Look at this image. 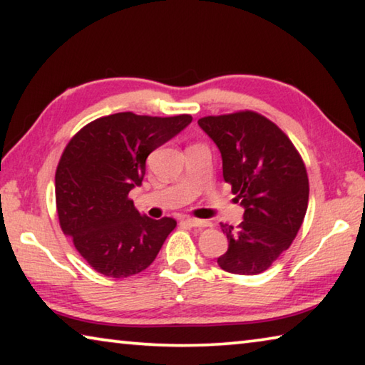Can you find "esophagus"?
<instances>
[{"label":"esophagus","instance_id":"1","mask_svg":"<svg viewBox=\"0 0 365 365\" xmlns=\"http://www.w3.org/2000/svg\"><path fill=\"white\" fill-rule=\"evenodd\" d=\"M185 224H188L190 227H195V228H205V227H209V225H211V224H209L207 220L193 219V217H187V219H185Z\"/></svg>","mask_w":365,"mask_h":365}]
</instances>
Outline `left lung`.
Instances as JSON below:
<instances>
[{"label": "left lung", "mask_w": 365, "mask_h": 365, "mask_svg": "<svg viewBox=\"0 0 365 365\" xmlns=\"http://www.w3.org/2000/svg\"><path fill=\"white\" fill-rule=\"evenodd\" d=\"M197 123L220 150L224 180L245 207L237 228L220 224L228 251L217 264L235 275L261 274L292 246L304 220V160L287 133L255 110L206 115Z\"/></svg>", "instance_id": "left-lung-1"}]
</instances>
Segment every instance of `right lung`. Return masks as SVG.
<instances>
[{
    "mask_svg": "<svg viewBox=\"0 0 365 365\" xmlns=\"http://www.w3.org/2000/svg\"><path fill=\"white\" fill-rule=\"evenodd\" d=\"M193 120L117 113L100 117L73 135L56 169L61 230L90 267L125 279L150 267L175 219L140 214L128 193L140 187L146 158Z\"/></svg>",
    "mask_w": 365,
    "mask_h": 365,
    "instance_id": "right-lung-1",
    "label": "right lung"
}]
</instances>
